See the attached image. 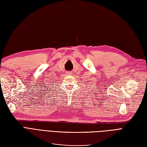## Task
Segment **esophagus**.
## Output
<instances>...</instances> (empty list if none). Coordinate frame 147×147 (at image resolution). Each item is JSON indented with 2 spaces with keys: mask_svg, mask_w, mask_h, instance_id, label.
Wrapping results in <instances>:
<instances>
[{
  "mask_svg": "<svg viewBox=\"0 0 147 147\" xmlns=\"http://www.w3.org/2000/svg\"><path fill=\"white\" fill-rule=\"evenodd\" d=\"M70 74H72V71H68L67 72H66V75H70Z\"/></svg>",
  "mask_w": 147,
  "mask_h": 147,
  "instance_id": "esophagus-1",
  "label": "esophagus"
}]
</instances>
